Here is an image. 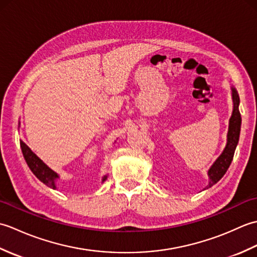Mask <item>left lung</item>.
<instances>
[{"label": "left lung", "instance_id": "1", "mask_svg": "<svg viewBox=\"0 0 257 257\" xmlns=\"http://www.w3.org/2000/svg\"><path fill=\"white\" fill-rule=\"evenodd\" d=\"M231 89H232V99H233V112L230 118V122H228L227 143L221 156L217 158L215 162L213 163L212 167L209 169V171H207V176L210 178V181H209V184L206 185V189H209L212 187V185H214L217 181H220L223 176H224L233 160L234 152H235L236 146L238 143L239 132H241V122H242L241 113H239V110H238L239 97L236 89L234 88V87H232Z\"/></svg>", "mask_w": 257, "mask_h": 257}]
</instances>
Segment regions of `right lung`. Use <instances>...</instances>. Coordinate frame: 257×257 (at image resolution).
I'll return each instance as SVG.
<instances>
[{
	"mask_svg": "<svg viewBox=\"0 0 257 257\" xmlns=\"http://www.w3.org/2000/svg\"><path fill=\"white\" fill-rule=\"evenodd\" d=\"M20 145H21V149L22 152H23L24 159L27 163V166L31 169V171L34 173V176L40 180L41 182L44 183L47 187H50L52 189H56V180L59 178L58 174L53 171L52 169L46 166L44 162H43L40 158H38L34 152H33L29 146H27L23 141L20 140ZM107 179V176H103L101 182L105 181Z\"/></svg>",
	"mask_w": 257,
	"mask_h": 257,
	"instance_id": "1",
	"label": "right lung"
}]
</instances>
